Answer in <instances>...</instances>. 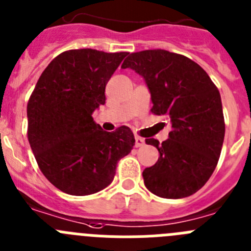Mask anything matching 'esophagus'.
Returning <instances> with one entry per match:
<instances>
[{"instance_id": "1", "label": "esophagus", "mask_w": 251, "mask_h": 251, "mask_svg": "<svg viewBox=\"0 0 251 251\" xmlns=\"http://www.w3.org/2000/svg\"><path fill=\"white\" fill-rule=\"evenodd\" d=\"M143 146H144V139H143V138L135 135V147H137V148H139V147H143Z\"/></svg>"}]
</instances>
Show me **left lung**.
<instances>
[{"label":"left lung","instance_id":"obj_1","mask_svg":"<svg viewBox=\"0 0 251 251\" xmlns=\"http://www.w3.org/2000/svg\"><path fill=\"white\" fill-rule=\"evenodd\" d=\"M122 68H132L151 91V113L171 119L169 138L147 144L159 151L158 162L143 172L153 194L167 199L189 197L209 180L225 134L222 98L217 86L198 63L164 50L130 53Z\"/></svg>","mask_w":251,"mask_h":251}]
</instances>
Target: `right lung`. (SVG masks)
<instances>
[{
	"label": "right lung",
	"instance_id": "right-lung-1",
	"mask_svg": "<svg viewBox=\"0 0 251 251\" xmlns=\"http://www.w3.org/2000/svg\"><path fill=\"white\" fill-rule=\"evenodd\" d=\"M127 54L91 48L62 52L32 92L29 146L43 176L61 192L89 195L104 189L134 146L129 128L105 132L92 117L105 103V84Z\"/></svg>",
	"mask_w": 251,
	"mask_h": 251
}]
</instances>
